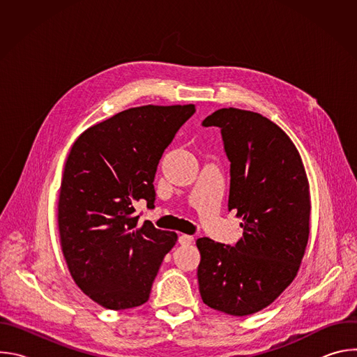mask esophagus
I'll return each instance as SVG.
<instances>
[{"instance_id":"esophagus-1","label":"esophagus","mask_w":357,"mask_h":357,"mask_svg":"<svg viewBox=\"0 0 357 357\" xmlns=\"http://www.w3.org/2000/svg\"><path fill=\"white\" fill-rule=\"evenodd\" d=\"M178 241H179V244H182V245H189V244H192L193 237H192V236H188V234H181L179 238H178Z\"/></svg>"}]
</instances>
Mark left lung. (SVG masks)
<instances>
[{
    "label": "left lung",
    "mask_w": 357,
    "mask_h": 357,
    "mask_svg": "<svg viewBox=\"0 0 357 357\" xmlns=\"http://www.w3.org/2000/svg\"><path fill=\"white\" fill-rule=\"evenodd\" d=\"M202 126L222 131L229 211L241 218L243 237L234 247L196 240L199 292L208 307L245 317L267 308L298 274L310 238V182L296 146L267 117L229 107Z\"/></svg>",
    "instance_id": "8db88e82"
}]
</instances>
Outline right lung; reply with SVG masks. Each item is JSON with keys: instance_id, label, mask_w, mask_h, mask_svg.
<instances>
[{"instance_id": "obj_1", "label": "right lung", "mask_w": 357, "mask_h": 357, "mask_svg": "<svg viewBox=\"0 0 357 357\" xmlns=\"http://www.w3.org/2000/svg\"><path fill=\"white\" fill-rule=\"evenodd\" d=\"M196 112L186 106H141L83 131L65 162L58 202L63 257L76 285L101 307L135 308L149 298L164 257L178 240L135 203L154 208V178L165 148Z\"/></svg>"}]
</instances>
